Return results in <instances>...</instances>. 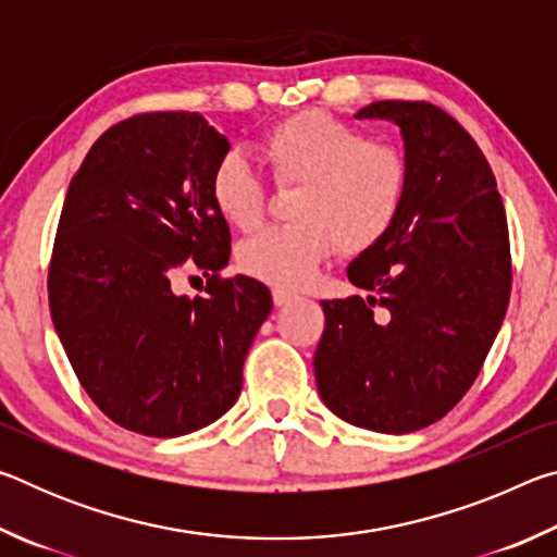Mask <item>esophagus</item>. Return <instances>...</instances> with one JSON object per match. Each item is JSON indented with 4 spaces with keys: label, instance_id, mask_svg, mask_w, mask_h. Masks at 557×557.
I'll use <instances>...</instances> for the list:
<instances>
[{
    "label": "esophagus",
    "instance_id": "esophagus-1",
    "mask_svg": "<svg viewBox=\"0 0 557 557\" xmlns=\"http://www.w3.org/2000/svg\"><path fill=\"white\" fill-rule=\"evenodd\" d=\"M295 299H299L295 292H289V289H282V287H275L272 289V301H275L277 307H285V305H289V301H295Z\"/></svg>",
    "mask_w": 557,
    "mask_h": 557
}]
</instances>
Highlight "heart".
<instances>
[{
    "label": "heart",
    "instance_id": "obj_1",
    "mask_svg": "<svg viewBox=\"0 0 557 557\" xmlns=\"http://www.w3.org/2000/svg\"><path fill=\"white\" fill-rule=\"evenodd\" d=\"M260 154L280 186H299L289 209L295 221L245 240L238 265L277 287H307L336 248L348 256L375 248L408 196L403 149L322 110L275 122L262 135ZM209 191L213 209L235 231L250 233L265 219V178L238 152L215 162Z\"/></svg>",
    "mask_w": 557,
    "mask_h": 557
}]
</instances>
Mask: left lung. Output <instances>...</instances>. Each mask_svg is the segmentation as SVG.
Masks as SVG:
<instances>
[{"label": "left lung", "instance_id": "8db88e82", "mask_svg": "<svg viewBox=\"0 0 557 557\" xmlns=\"http://www.w3.org/2000/svg\"><path fill=\"white\" fill-rule=\"evenodd\" d=\"M356 117L400 127L410 184L391 233L348 265L369 297L326 299L314 354L329 410L356 428L405 435L465 398L511 297L504 201L482 149L425 100H381Z\"/></svg>", "mask_w": 557, "mask_h": 557}]
</instances>
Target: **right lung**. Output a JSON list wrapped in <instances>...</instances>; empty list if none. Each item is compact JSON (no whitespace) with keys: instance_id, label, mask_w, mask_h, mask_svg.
<instances>
[{"instance_id":"1","label":"right lung","mask_w":557,"mask_h":557,"mask_svg":"<svg viewBox=\"0 0 557 557\" xmlns=\"http://www.w3.org/2000/svg\"><path fill=\"white\" fill-rule=\"evenodd\" d=\"M228 139L199 112H139L102 132L71 178L49 262V309L90 400L147 437L201 430L233 408L272 297L221 277L231 231L211 203ZM201 269L203 296L173 292Z\"/></svg>"}]
</instances>
